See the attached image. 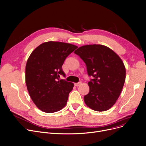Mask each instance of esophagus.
<instances>
[{"label":"esophagus","mask_w":146,"mask_h":146,"mask_svg":"<svg viewBox=\"0 0 146 146\" xmlns=\"http://www.w3.org/2000/svg\"><path fill=\"white\" fill-rule=\"evenodd\" d=\"M81 84H82V83H81V82L75 83H74V86H80Z\"/></svg>","instance_id":"obj_1"}]
</instances>
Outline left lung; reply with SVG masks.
<instances>
[{"instance_id": "8db88e82", "label": "left lung", "mask_w": 146, "mask_h": 146, "mask_svg": "<svg viewBox=\"0 0 146 146\" xmlns=\"http://www.w3.org/2000/svg\"><path fill=\"white\" fill-rule=\"evenodd\" d=\"M74 53L86 63L88 75L93 77L88 83L89 92L84 97L86 104L95 111L109 110L118 99L124 84L123 61L111 48L101 44L83 46Z\"/></svg>"}]
</instances>
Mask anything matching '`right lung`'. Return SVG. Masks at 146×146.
I'll list each match as a JSON object with an SVG mask.
<instances>
[{
	"label": "right lung",
	"instance_id": "right-lung-1",
	"mask_svg": "<svg viewBox=\"0 0 146 146\" xmlns=\"http://www.w3.org/2000/svg\"><path fill=\"white\" fill-rule=\"evenodd\" d=\"M77 46L59 42L40 44L28 58L25 69L28 92L35 105L43 112L58 111L66 106L74 84L59 80L65 77L62 66Z\"/></svg>",
	"mask_w": 146,
	"mask_h": 146
}]
</instances>
